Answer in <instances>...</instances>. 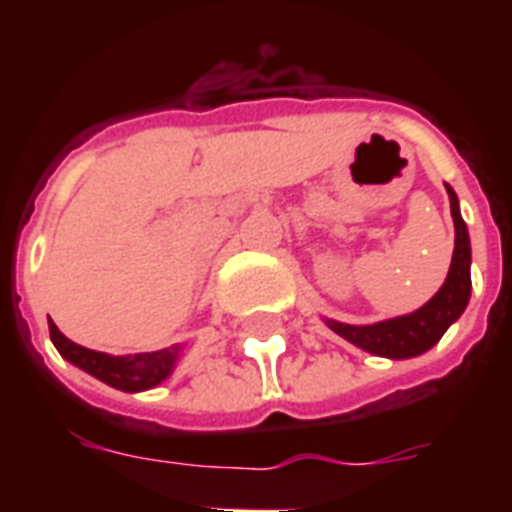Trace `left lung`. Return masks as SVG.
<instances>
[{"mask_svg": "<svg viewBox=\"0 0 512 512\" xmlns=\"http://www.w3.org/2000/svg\"><path fill=\"white\" fill-rule=\"evenodd\" d=\"M446 193H449V204H452L454 255L444 287L438 289L422 308L406 313V316H396V319L377 321V324H342L335 319H324L335 335L353 342L356 348L366 350L372 356L401 361V358L422 356L444 337V332L454 321L460 319L470 303V263L473 260H470L468 225L460 215V199L452 185H446Z\"/></svg>", "mask_w": 512, "mask_h": 512, "instance_id": "obj_1", "label": "left lung"}]
</instances>
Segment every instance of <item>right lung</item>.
I'll use <instances>...</instances> for the list:
<instances>
[{
	"mask_svg": "<svg viewBox=\"0 0 512 512\" xmlns=\"http://www.w3.org/2000/svg\"><path fill=\"white\" fill-rule=\"evenodd\" d=\"M50 337L52 345L58 353L82 372L92 374L95 380L106 382L111 388L124 390V393H140V390H151L162 385L172 372H175L177 358L183 353L180 345L172 348L154 350V353H135V356H111V353H100L90 350L84 345L68 340L55 324L50 321Z\"/></svg>",
	"mask_w": 512,
	"mask_h": 512,
	"instance_id": "1",
	"label": "right lung"
}]
</instances>
